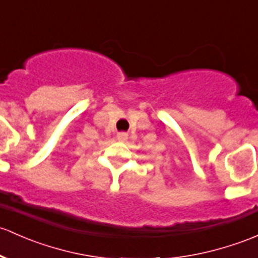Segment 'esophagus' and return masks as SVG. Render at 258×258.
<instances>
[{
  "label": "esophagus",
  "instance_id": "34e87169",
  "mask_svg": "<svg viewBox=\"0 0 258 258\" xmlns=\"http://www.w3.org/2000/svg\"><path fill=\"white\" fill-rule=\"evenodd\" d=\"M127 138H128V135H127V132H118V134H117V140L121 141V142L126 141Z\"/></svg>",
  "mask_w": 258,
  "mask_h": 258
}]
</instances>
